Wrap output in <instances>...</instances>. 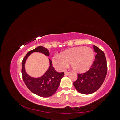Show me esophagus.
Masks as SVG:
<instances>
[{
  "mask_svg": "<svg viewBox=\"0 0 120 120\" xmlns=\"http://www.w3.org/2000/svg\"><path fill=\"white\" fill-rule=\"evenodd\" d=\"M64 74H65V75H69L70 74V72H68V71H65L64 72Z\"/></svg>",
  "mask_w": 120,
  "mask_h": 120,
  "instance_id": "1",
  "label": "esophagus"
}]
</instances>
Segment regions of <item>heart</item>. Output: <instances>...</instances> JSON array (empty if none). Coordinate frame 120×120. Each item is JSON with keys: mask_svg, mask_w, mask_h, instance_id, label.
<instances>
[{"mask_svg": "<svg viewBox=\"0 0 120 120\" xmlns=\"http://www.w3.org/2000/svg\"><path fill=\"white\" fill-rule=\"evenodd\" d=\"M94 58L93 49L90 47H78L64 51L60 56L52 58V63L59 71H63L71 63L72 69L77 72L87 70L92 64Z\"/></svg>", "mask_w": 120, "mask_h": 120, "instance_id": "heart-1", "label": "heart"}]
</instances>
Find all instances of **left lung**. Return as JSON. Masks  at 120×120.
I'll return each mask as SVG.
<instances>
[{
	"mask_svg": "<svg viewBox=\"0 0 120 120\" xmlns=\"http://www.w3.org/2000/svg\"><path fill=\"white\" fill-rule=\"evenodd\" d=\"M94 49L96 53L95 60L88 71L77 74V79L73 83L76 90L83 94H91L97 91L107 75V64L104 51L96 46H94Z\"/></svg>",
	"mask_w": 120,
	"mask_h": 120,
	"instance_id": "1",
	"label": "left lung"
}]
</instances>
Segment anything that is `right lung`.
<instances>
[{
    "label": "right lung",
    "mask_w": 120,
    "mask_h": 120,
    "mask_svg": "<svg viewBox=\"0 0 120 120\" xmlns=\"http://www.w3.org/2000/svg\"><path fill=\"white\" fill-rule=\"evenodd\" d=\"M34 52L43 53L46 56L49 55L47 49L43 46H39L27 52L22 61V74L23 81L29 90L33 93L43 97H48L53 95L59 87L61 79L64 76L63 72L58 73L52 66V63L50 59V67L48 70L42 76L38 78L30 76L25 71L24 64L27 57Z\"/></svg>",
    "instance_id": "right-lung-1"
}]
</instances>
